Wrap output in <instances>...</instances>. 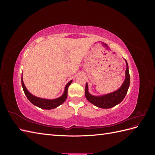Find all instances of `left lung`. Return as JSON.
Returning a JSON list of instances; mask_svg holds the SVG:
<instances>
[{
  "instance_id": "8db88e82",
  "label": "left lung",
  "mask_w": 155,
  "mask_h": 155,
  "mask_svg": "<svg viewBox=\"0 0 155 155\" xmlns=\"http://www.w3.org/2000/svg\"><path fill=\"white\" fill-rule=\"evenodd\" d=\"M125 70V79L121 86L116 91L101 96H93L88 92V83H86L85 86V97L87 100L95 106L101 108V109H109L118 104L122 101L127 93L130 85V76L129 72V66L127 61Z\"/></svg>"
}]
</instances>
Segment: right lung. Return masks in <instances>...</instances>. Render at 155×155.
Wrapping results in <instances>:
<instances>
[{"label": "right lung", "mask_w": 155, "mask_h": 155, "mask_svg": "<svg viewBox=\"0 0 155 155\" xmlns=\"http://www.w3.org/2000/svg\"><path fill=\"white\" fill-rule=\"evenodd\" d=\"M72 80L70 81L67 84L66 86L64 87V92L61 95V96H60L58 98H55V99L48 100V99H45V98L37 97V96H35L34 95H33L32 94H31L27 90V88L25 85L24 82H23V79H22V77H21V83H22L23 91H24L25 95L27 97L28 99V100L34 105L41 108V109H46V110L55 109V108L58 107L60 105L63 104L67 97L68 88L70 86V84L72 83Z\"/></svg>", "instance_id": "right-lung-1"}]
</instances>
